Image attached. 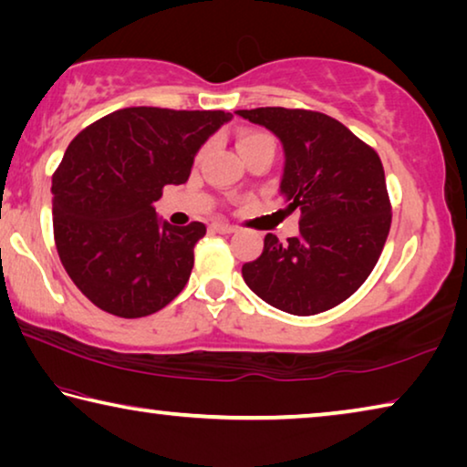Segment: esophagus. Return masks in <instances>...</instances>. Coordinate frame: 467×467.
Here are the masks:
<instances>
[{
    "label": "esophagus",
    "instance_id": "esophagus-1",
    "mask_svg": "<svg viewBox=\"0 0 467 467\" xmlns=\"http://www.w3.org/2000/svg\"><path fill=\"white\" fill-rule=\"evenodd\" d=\"M210 231L218 233V234H233V233H236V226L224 224V223H214V224H210Z\"/></svg>",
    "mask_w": 467,
    "mask_h": 467
}]
</instances>
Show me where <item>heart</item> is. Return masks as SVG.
Listing matches in <instances>:
<instances>
[{
    "instance_id": "b5f03b06",
    "label": "heart",
    "mask_w": 467,
    "mask_h": 467,
    "mask_svg": "<svg viewBox=\"0 0 467 467\" xmlns=\"http://www.w3.org/2000/svg\"><path fill=\"white\" fill-rule=\"evenodd\" d=\"M236 148H239V152L243 154L244 161H247L249 156L264 152V150H272V152H275V140L267 131L244 128L236 131ZM202 154L203 148L200 150V156Z\"/></svg>"
}]
</instances>
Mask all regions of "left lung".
Returning <instances> with one entry per match:
<instances>
[{"mask_svg":"<svg viewBox=\"0 0 467 467\" xmlns=\"http://www.w3.org/2000/svg\"><path fill=\"white\" fill-rule=\"evenodd\" d=\"M280 138L286 154L280 192L300 212V234L243 265L247 286L290 315H317L344 303L377 265L391 226L381 158L319 110L259 107L236 110Z\"/></svg>","mask_w":467,"mask_h":467,"instance_id":"8db88e82","label":"left lung"}]
</instances>
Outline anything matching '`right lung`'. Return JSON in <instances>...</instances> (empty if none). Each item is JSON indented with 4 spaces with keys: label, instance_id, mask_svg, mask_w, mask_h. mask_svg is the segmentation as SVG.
<instances>
[{
    "label": "right lung",
    "instance_id": "obj_1",
    "mask_svg": "<svg viewBox=\"0 0 467 467\" xmlns=\"http://www.w3.org/2000/svg\"><path fill=\"white\" fill-rule=\"evenodd\" d=\"M224 110L130 107L90 123L53 172V236L82 295L138 319L175 298L193 270L205 224H161L152 203L189 179L193 156Z\"/></svg>",
    "mask_w": 467,
    "mask_h": 467
}]
</instances>
